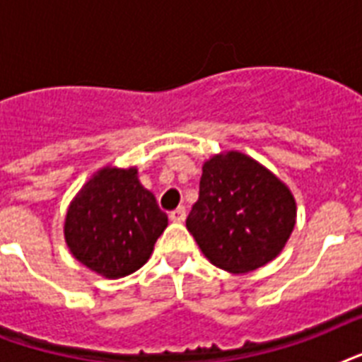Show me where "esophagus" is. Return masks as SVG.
I'll return each mask as SVG.
<instances>
[{"label":"esophagus","instance_id":"34e87169","mask_svg":"<svg viewBox=\"0 0 362 362\" xmlns=\"http://www.w3.org/2000/svg\"><path fill=\"white\" fill-rule=\"evenodd\" d=\"M169 218L170 221H175V223H182V221L186 220V209H184V206H178V209L170 212Z\"/></svg>","mask_w":362,"mask_h":362}]
</instances>
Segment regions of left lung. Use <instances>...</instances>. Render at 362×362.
Listing matches in <instances>:
<instances>
[{
    "instance_id": "left-lung-1",
    "label": "left lung",
    "mask_w": 362,
    "mask_h": 362,
    "mask_svg": "<svg viewBox=\"0 0 362 362\" xmlns=\"http://www.w3.org/2000/svg\"><path fill=\"white\" fill-rule=\"evenodd\" d=\"M295 221L291 189L264 165L229 150L203 163L186 227L214 267L246 274L280 255Z\"/></svg>"
}]
</instances>
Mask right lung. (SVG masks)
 I'll list each match as a JSON object with an SVG mask.
<instances>
[{
	"instance_id": "add662e5",
	"label": "right lung",
	"mask_w": 362,
	"mask_h": 362,
	"mask_svg": "<svg viewBox=\"0 0 362 362\" xmlns=\"http://www.w3.org/2000/svg\"><path fill=\"white\" fill-rule=\"evenodd\" d=\"M169 220L136 167L107 165L78 189L67 206L65 244L76 261L116 280L146 263Z\"/></svg>"
}]
</instances>
